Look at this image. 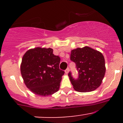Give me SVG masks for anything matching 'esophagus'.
<instances>
[{"mask_svg": "<svg viewBox=\"0 0 123 123\" xmlns=\"http://www.w3.org/2000/svg\"><path fill=\"white\" fill-rule=\"evenodd\" d=\"M69 68H67L65 70V73H66V74H68V73H69Z\"/></svg>", "mask_w": 123, "mask_h": 123, "instance_id": "esophagus-1", "label": "esophagus"}]
</instances>
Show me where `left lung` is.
Listing matches in <instances>:
<instances>
[{
    "instance_id": "1",
    "label": "left lung",
    "mask_w": 123,
    "mask_h": 123,
    "mask_svg": "<svg viewBox=\"0 0 123 123\" xmlns=\"http://www.w3.org/2000/svg\"><path fill=\"white\" fill-rule=\"evenodd\" d=\"M70 60L76 65L79 77L75 80L68 74L73 88L79 92H91L98 88L102 82L106 72L105 62L101 52L88 46L71 51Z\"/></svg>"
}]
</instances>
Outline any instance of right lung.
<instances>
[{
    "label": "right lung",
    "mask_w": 123,
    "mask_h": 123,
    "mask_svg": "<svg viewBox=\"0 0 123 123\" xmlns=\"http://www.w3.org/2000/svg\"><path fill=\"white\" fill-rule=\"evenodd\" d=\"M60 61L51 48L39 47L28 50L22 57L20 67L27 88L42 97L57 92L65 73L59 68Z\"/></svg>",
    "instance_id": "right-lung-1"
}]
</instances>
